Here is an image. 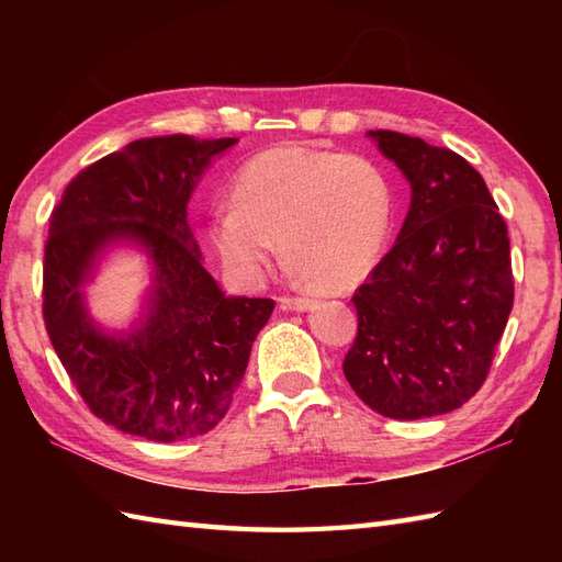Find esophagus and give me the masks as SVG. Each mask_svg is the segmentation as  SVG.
<instances>
[{
	"label": "esophagus",
	"mask_w": 562,
	"mask_h": 562,
	"mask_svg": "<svg viewBox=\"0 0 562 562\" xmlns=\"http://www.w3.org/2000/svg\"><path fill=\"white\" fill-rule=\"evenodd\" d=\"M282 308H290V312H306L316 304L314 296H282L280 300Z\"/></svg>",
	"instance_id": "1"
}]
</instances>
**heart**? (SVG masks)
Returning <instances> with one entry per match:
<instances>
[{"mask_svg":"<svg viewBox=\"0 0 562 562\" xmlns=\"http://www.w3.org/2000/svg\"><path fill=\"white\" fill-rule=\"evenodd\" d=\"M396 217L384 166L362 154L274 147L234 181V202L210 210L207 236L238 284H258L274 254L290 272L345 288L376 266Z\"/></svg>","mask_w":562,"mask_h":562,"instance_id":"heart-1","label":"heart"}]
</instances>
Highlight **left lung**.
Instances as JSON below:
<instances>
[{
	"instance_id": "obj_1",
	"label": "left lung",
	"mask_w": 562,
	"mask_h": 562,
	"mask_svg": "<svg viewBox=\"0 0 562 562\" xmlns=\"http://www.w3.org/2000/svg\"><path fill=\"white\" fill-rule=\"evenodd\" d=\"M367 137L398 166L411 207L396 244L355 292L342 372L393 420L457 411L483 386L515 302L507 224L457 151L391 130Z\"/></svg>"
}]
</instances>
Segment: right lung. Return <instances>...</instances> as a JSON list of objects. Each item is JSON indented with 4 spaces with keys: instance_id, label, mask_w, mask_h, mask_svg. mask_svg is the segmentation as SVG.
I'll use <instances>...</instances> for the list:
<instances>
[{
    "instance_id": "1",
    "label": "right lung",
    "mask_w": 562,
    "mask_h": 562,
    "mask_svg": "<svg viewBox=\"0 0 562 562\" xmlns=\"http://www.w3.org/2000/svg\"><path fill=\"white\" fill-rule=\"evenodd\" d=\"M236 137L137 139L83 169L50 217L43 316L59 362L93 415L121 432L178 441L210 432L241 384L272 300L226 296L202 266L188 202ZM115 247L150 262L143 312L109 331L86 284Z\"/></svg>"
}]
</instances>
